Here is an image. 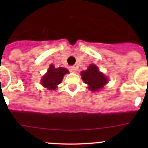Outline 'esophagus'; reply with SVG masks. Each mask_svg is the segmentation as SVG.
Listing matches in <instances>:
<instances>
[{
    "label": "esophagus",
    "mask_w": 148,
    "mask_h": 148,
    "mask_svg": "<svg viewBox=\"0 0 148 148\" xmlns=\"http://www.w3.org/2000/svg\"><path fill=\"white\" fill-rule=\"evenodd\" d=\"M70 70L72 72V73H76L77 72V69L75 66H70Z\"/></svg>",
    "instance_id": "esophagus-1"
}]
</instances>
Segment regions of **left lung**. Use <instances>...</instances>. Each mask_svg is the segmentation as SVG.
<instances>
[{
    "label": "left lung",
    "instance_id": "left-lung-1",
    "mask_svg": "<svg viewBox=\"0 0 148 148\" xmlns=\"http://www.w3.org/2000/svg\"><path fill=\"white\" fill-rule=\"evenodd\" d=\"M81 75L84 83L89 85V90L93 92L102 89L108 83L107 78L99 72L97 66L94 64H90L87 70L81 73Z\"/></svg>",
    "mask_w": 148,
    "mask_h": 148
}]
</instances>
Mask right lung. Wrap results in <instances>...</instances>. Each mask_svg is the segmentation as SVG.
<instances>
[{"label":"right lung","mask_w":148,"mask_h":148,"mask_svg":"<svg viewBox=\"0 0 148 148\" xmlns=\"http://www.w3.org/2000/svg\"><path fill=\"white\" fill-rule=\"evenodd\" d=\"M69 73L66 68H56L53 64L49 66L47 73L41 79V84L48 90H56L57 85L62 82L63 77Z\"/></svg>","instance_id":"right-lung-1"}]
</instances>
